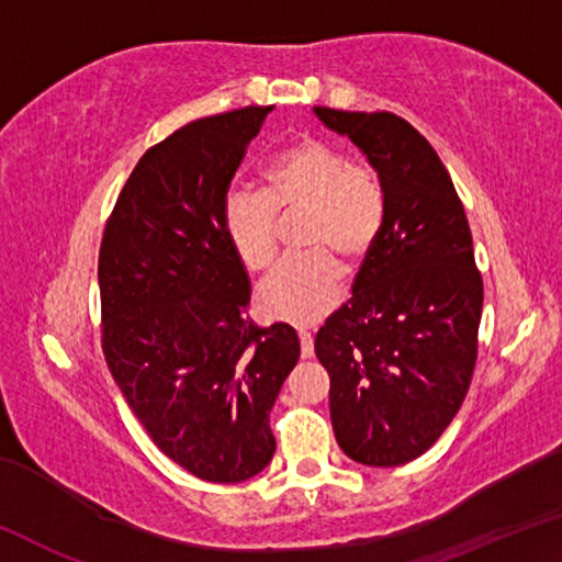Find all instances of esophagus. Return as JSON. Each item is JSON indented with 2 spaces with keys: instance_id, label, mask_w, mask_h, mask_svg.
Here are the masks:
<instances>
[{
  "instance_id": "1",
  "label": "esophagus",
  "mask_w": 562,
  "mask_h": 562,
  "mask_svg": "<svg viewBox=\"0 0 562 562\" xmlns=\"http://www.w3.org/2000/svg\"><path fill=\"white\" fill-rule=\"evenodd\" d=\"M300 355L302 359L315 357V339H312L310 331H300Z\"/></svg>"
}]
</instances>
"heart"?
<instances>
[{
	"instance_id": "obj_1",
	"label": "heart",
	"mask_w": 562,
	"mask_h": 562,
	"mask_svg": "<svg viewBox=\"0 0 562 562\" xmlns=\"http://www.w3.org/2000/svg\"><path fill=\"white\" fill-rule=\"evenodd\" d=\"M278 215H304L302 247L260 282L265 317L315 325L335 307L341 260L355 268L372 252L386 215L374 170L355 166L345 150L319 138H300L265 170L262 193L233 190L223 203V231L235 258L250 272L268 270L278 255Z\"/></svg>"
}]
</instances>
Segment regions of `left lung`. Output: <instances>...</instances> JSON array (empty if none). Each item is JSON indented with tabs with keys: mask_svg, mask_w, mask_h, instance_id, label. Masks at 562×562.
<instances>
[{
	"mask_svg": "<svg viewBox=\"0 0 562 562\" xmlns=\"http://www.w3.org/2000/svg\"><path fill=\"white\" fill-rule=\"evenodd\" d=\"M347 136L384 188L379 240L351 300L317 331L339 449L364 465L429 451L469 392L483 282L463 205L429 140L396 113L315 106Z\"/></svg>",
	"mask_w": 562,
	"mask_h": 562,
	"instance_id": "left-lung-1",
	"label": "left lung"
}]
</instances>
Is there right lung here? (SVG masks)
I'll return each instance as SVG.
<instances>
[{"label":"right lung","instance_id":"add662e5","mask_svg":"<svg viewBox=\"0 0 562 562\" xmlns=\"http://www.w3.org/2000/svg\"><path fill=\"white\" fill-rule=\"evenodd\" d=\"M272 109L198 119L148 148L99 252L111 374L158 449L213 483L272 461L270 408L300 359L290 325L245 317L250 278L223 231L235 170Z\"/></svg>","mask_w":562,"mask_h":562}]
</instances>
